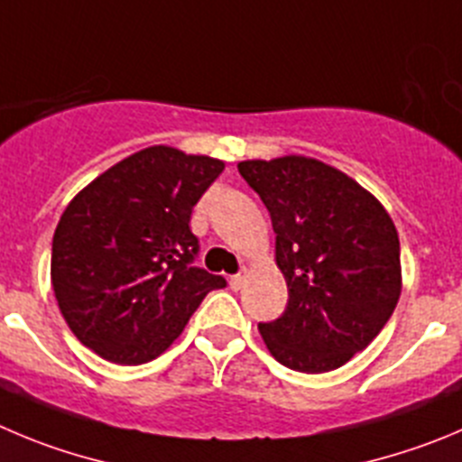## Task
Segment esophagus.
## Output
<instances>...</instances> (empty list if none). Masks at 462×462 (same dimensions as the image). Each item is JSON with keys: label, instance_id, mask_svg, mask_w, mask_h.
<instances>
[{"label": "esophagus", "instance_id": "esophagus-1", "mask_svg": "<svg viewBox=\"0 0 462 462\" xmlns=\"http://www.w3.org/2000/svg\"><path fill=\"white\" fill-rule=\"evenodd\" d=\"M245 278H248V271H245V269L241 271V273L232 275V278H230V287H232V290L239 291L241 287H244V284H245Z\"/></svg>", "mask_w": 462, "mask_h": 462}]
</instances>
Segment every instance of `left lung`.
<instances>
[{"label": "left lung", "instance_id": "8db88e82", "mask_svg": "<svg viewBox=\"0 0 462 462\" xmlns=\"http://www.w3.org/2000/svg\"><path fill=\"white\" fill-rule=\"evenodd\" d=\"M275 232L290 303L260 323L271 356L303 374L342 367L369 346L401 296L399 232L385 207L339 168L305 154L245 159Z\"/></svg>", "mask_w": 462, "mask_h": 462}]
</instances>
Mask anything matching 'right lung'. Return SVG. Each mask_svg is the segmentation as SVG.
<instances>
[{
    "label": "right lung",
    "instance_id": "1",
    "mask_svg": "<svg viewBox=\"0 0 462 462\" xmlns=\"http://www.w3.org/2000/svg\"><path fill=\"white\" fill-rule=\"evenodd\" d=\"M226 163L150 145L86 184L51 241V290L68 328L116 365L162 356L221 275L191 266L193 205Z\"/></svg>",
    "mask_w": 462,
    "mask_h": 462
}]
</instances>
